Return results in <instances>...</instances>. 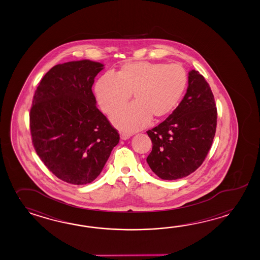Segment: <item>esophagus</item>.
Here are the masks:
<instances>
[{"label": "esophagus", "mask_w": 260, "mask_h": 260, "mask_svg": "<svg viewBox=\"0 0 260 260\" xmlns=\"http://www.w3.org/2000/svg\"><path fill=\"white\" fill-rule=\"evenodd\" d=\"M131 136H132V135L128 134V133H120V138H121V140H124V141L129 139Z\"/></svg>", "instance_id": "34e87169"}]
</instances>
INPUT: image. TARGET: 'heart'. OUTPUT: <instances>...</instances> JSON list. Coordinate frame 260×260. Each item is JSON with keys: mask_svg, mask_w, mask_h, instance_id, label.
<instances>
[{"mask_svg": "<svg viewBox=\"0 0 260 260\" xmlns=\"http://www.w3.org/2000/svg\"><path fill=\"white\" fill-rule=\"evenodd\" d=\"M186 83V73L179 64L136 61L123 64L114 76H102L95 92L107 115L123 108L133 94L134 103L111 117L116 127L132 133L145 127L151 118L167 117L179 104Z\"/></svg>", "mask_w": 260, "mask_h": 260, "instance_id": "obj_1", "label": "heart"}]
</instances>
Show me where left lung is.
<instances>
[{"mask_svg": "<svg viewBox=\"0 0 260 260\" xmlns=\"http://www.w3.org/2000/svg\"><path fill=\"white\" fill-rule=\"evenodd\" d=\"M214 95L198 71L188 73V87L176 109L158 126L147 131L152 151L146 161L163 180L180 179L204 161L216 129Z\"/></svg>", "mask_w": 260, "mask_h": 260, "instance_id": "left-lung-1", "label": "left lung"}]
</instances>
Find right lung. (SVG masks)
<instances>
[{
    "instance_id": "1",
    "label": "right lung",
    "mask_w": 260,
    "mask_h": 260,
    "mask_svg": "<svg viewBox=\"0 0 260 260\" xmlns=\"http://www.w3.org/2000/svg\"><path fill=\"white\" fill-rule=\"evenodd\" d=\"M103 69L104 64L88 59L58 64L34 96L29 128L35 151L58 179L73 185L96 179L119 142L91 89Z\"/></svg>"
}]
</instances>
